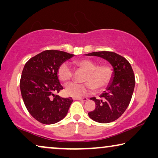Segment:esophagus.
<instances>
[{
  "label": "esophagus",
  "instance_id": "34e87169",
  "mask_svg": "<svg viewBox=\"0 0 158 158\" xmlns=\"http://www.w3.org/2000/svg\"><path fill=\"white\" fill-rule=\"evenodd\" d=\"M73 100L74 101H86L88 100L87 98H73Z\"/></svg>",
  "mask_w": 158,
  "mask_h": 158
}]
</instances>
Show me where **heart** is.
I'll list each match as a JSON object with an SVG mask.
<instances>
[{
	"mask_svg": "<svg viewBox=\"0 0 158 158\" xmlns=\"http://www.w3.org/2000/svg\"><path fill=\"white\" fill-rule=\"evenodd\" d=\"M74 64L77 68L85 71L83 79L85 83L68 84L64 89V93L68 96L80 98L93 93L94 90V85L96 89L101 90L109 84L112 71L107 64L98 65L97 62L87 58L75 60ZM57 75L62 82L67 83L73 77V71L71 67L64 62L60 64L58 68Z\"/></svg>",
	"mask_w": 158,
	"mask_h": 158,
	"instance_id": "b5f03b06",
	"label": "heart"
}]
</instances>
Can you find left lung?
I'll return each instance as SVG.
<instances>
[{
	"label": "left lung",
	"mask_w": 158,
	"mask_h": 158,
	"mask_svg": "<svg viewBox=\"0 0 158 158\" xmlns=\"http://www.w3.org/2000/svg\"><path fill=\"white\" fill-rule=\"evenodd\" d=\"M85 55L103 58L113 68L109 85L100 98H90L96 103V109L89 112L88 116L102 124L114 122L126 111L132 97L135 78L131 64L124 57L113 52H94Z\"/></svg>",
	"instance_id": "1"
}]
</instances>
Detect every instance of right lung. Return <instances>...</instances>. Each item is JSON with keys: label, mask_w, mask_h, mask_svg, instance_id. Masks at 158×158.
<instances>
[{"label": "right lung", "mask_w": 158, "mask_h": 158, "mask_svg": "<svg viewBox=\"0 0 158 158\" xmlns=\"http://www.w3.org/2000/svg\"><path fill=\"white\" fill-rule=\"evenodd\" d=\"M74 55L59 50L43 51L23 67L20 81L23 101L29 114L42 124H55L65 117L73 98L55 94L63 89L57 70Z\"/></svg>", "instance_id": "right-lung-1"}]
</instances>
